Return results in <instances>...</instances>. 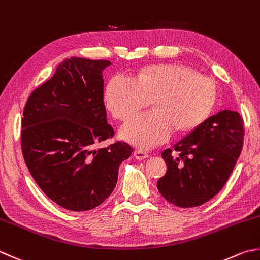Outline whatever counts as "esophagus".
<instances>
[{
	"label": "esophagus",
	"instance_id": "34e87169",
	"mask_svg": "<svg viewBox=\"0 0 260 260\" xmlns=\"http://www.w3.org/2000/svg\"><path fill=\"white\" fill-rule=\"evenodd\" d=\"M134 156L137 160H143V159H146V157H149V153L143 150H136L134 152Z\"/></svg>",
	"mask_w": 260,
	"mask_h": 260
}]
</instances>
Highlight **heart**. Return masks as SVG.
Masks as SVG:
<instances>
[{"label":"heart","instance_id":"b5f03b06","mask_svg":"<svg viewBox=\"0 0 260 260\" xmlns=\"http://www.w3.org/2000/svg\"><path fill=\"white\" fill-rule=\"evenodd\" d=\"M213 80L184 65L146 69L137 78L117 74L107 86L106 103L120 120H128L153 99L154 109L139 115L121 129L127 141L143 149L165 143L178 129L204 121L216 101Z\"/></svg>","mask_w":260,"mask_h":260}]
</instances>
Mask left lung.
I'll use <instances>...</instances> for the list:
<instances>
[{
  "mask_svg": "<svg viewBox=\"0 0 260 260\" xmlns=\"http://www.w3.org/2000/svg\"><path fill=\"white\" fill-rule=\"evenodd\" d=\"M243 136V119L237 111L222 110L208 117L172 149L162 152L167 172L157 180L160 194L182 208L212 200L236 166Z\"/></svg>",
  "mask_w": 260,
  "mask_h": 260,
  "instance_id": "obj_1",
  "label": "left lung"
}]
</instances>
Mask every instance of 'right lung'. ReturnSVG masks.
Here are the masks:
<instances>
[{
  "label": "right lung",
  "mask_w": 260,
  "mask_h": 260,
  "mask_svg": "<svg viewBox=\"0 0 260 260\" xmlns=\"http://www.w3.org/2000/svg\"><path fill=\"white\" fill-rule=\"evenodd\" d=\"M109 60L64 59L36 88L21 119V151L36 184L56 204L74 212L99 206L113 192L121 161L133 147L113 139L107 121L103 70Z\"/></svg>",
  "instance_id": "add662e5"
}]
</instances>
